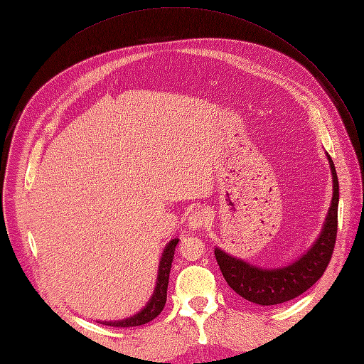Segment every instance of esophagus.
I'll use <instances>...</instances> for the list:
<instances>
[{"label":"esophagus","instance_id":"esophagus-1","mask_svg":"<svg viewBox=\"0 0 364 364\" xmlns=\"http://www.w3.org/2000/svg\"><path fill=\"white\" fill-rule=\"evenodd\" d=\"M206 223H208V217L200 211H195L188 217V227L192 228V230H199V228L206 225Z\"/></svg>","mask_w":364,"mask_h":364}]
</instances>
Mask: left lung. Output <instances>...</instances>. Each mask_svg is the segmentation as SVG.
Masks as SVG:
<instances>
[{"instance_id":"1","label":"left lung","mask_w":364,"mask_h":364,"mask_svg":"<svg viewBox=\"0 0 364 364\" xmlns=\"http://www.w3.org/2000/svg\"><path fill=\"white\" fill-rule=\"evenodd\" d=\"M326 156L332 172L333 193L321 232L309 247V251H305L288 265L265 269V267H258L233 257L223 251L221 247H215V258L225 282L246 301L262 305V307L291 301L309 291L326 270L336 240L339 203L336 169L329 153H326Z\"/></svg>"}]
</instances>
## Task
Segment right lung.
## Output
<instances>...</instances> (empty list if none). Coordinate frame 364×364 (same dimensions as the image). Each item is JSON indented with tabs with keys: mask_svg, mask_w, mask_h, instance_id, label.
Wrapping results in <instances>:
<instances>
[{
	"mask_svg": "<svg viewBox=\"0 0 364 364\" xmlns=\"http://www.w3.org/2000/svg\"><path fill=\"white\" fill-rule=\"evenodd\" d=\"M178 242H180V239H172L165 246L161 261H159V267H158V279H156L155 291H153L150 299L147 301L144 307L140 311H137L136 314H132L127 318L109 320V321L99 320L97 323L106 324V326H113V328H132V326H141V324H146V323L151 321L153 318H156L165 307L169 272H171L172 261H174V252H176V247H177Z\"/></svg>",
	"mask_w": 364,
	"mask_h": 364,
	"instance_id": "1",
	"label": "right lung"
}]
</instances>
